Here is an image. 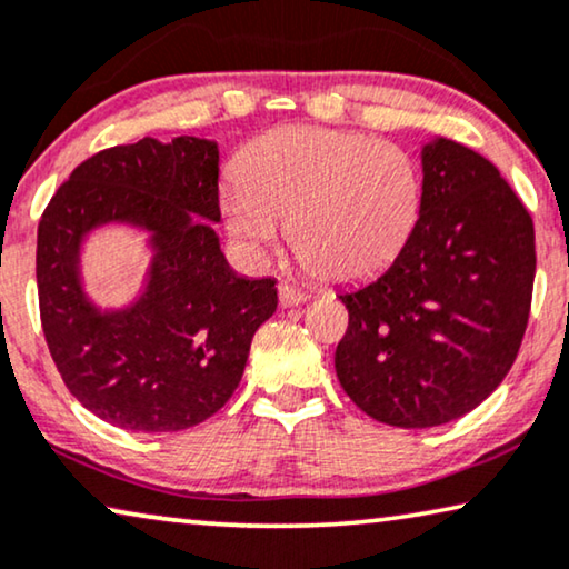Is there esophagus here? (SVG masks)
<instances>
[{
    "label": "esophagus",
    "mask_w": 569,
    "mask_h": 569,
    "mask_svg": "<svg viewBox=\"0 0 569 569\" xmlns=\"http://www.w3.org/2000/svg\"><path fill=\"white\" fill-rule=\"evenodd\" d=\"M277 292H279V305H282V308H295V305L305 302V292L295 290L290 284H279Z\"/></svg>",
    "instance_id": "obj_1"
}]
</instances>
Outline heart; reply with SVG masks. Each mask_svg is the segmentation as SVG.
Returning <instances> with one entry per match:
<instances>
[{
	"mask_svg": "<svg viewBox=\"0 0 569 569\" xmlns=\"http://www.w3.org/2000/svg\"><path fill=\"white\" fill-rule=\"evenodd\" d=\"M421 171L406 148L351 130L290 126L243 148L220 192L226 230L251 259L279 223L305 267L333 282L365 279L402 251L421 216Z\"/></svg>",
	"mask_w": 569,
	"mask_h": 569,
	"instance_id": "obj_1",
	"label": "heart"
}]
</instances>
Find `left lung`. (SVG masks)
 Wrapping results in <instances>:
<instances>
[{
	"label": "left lung",
	"instance_id": "obj_1",
	"mask_svg": "<svg viewBox=\"0 0 569 569\" xmlns=\"http://www.w3.org/2000/svg\"><path fill=\"white\" fill-rule=\"evenodd\" d=\"M423 200L380 277L336 295L346 395L375 421L431 428L475 410L503 382L529 323L533 223L500 171L449 138L421 146Z\"/></svg>",
	"mask_w": 569,
	"mask_h": 569
}]
</instances>
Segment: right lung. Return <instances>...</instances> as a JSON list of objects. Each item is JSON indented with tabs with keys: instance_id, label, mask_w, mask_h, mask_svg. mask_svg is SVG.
Masks as SVG:
<instances>
[{
	"instance_id": "1",
	"label": "right lung",
	"mask_w": 569,
	"mask_h": 569,
	"mask_svg": "<svg viewBox=\"0 0 569 569\" xmlns=\"http://www.w3.org/2000/svg\"><path fill=\"white\" fill-rule=\"evenodd\" d=\"M218 161V143L194 136L107 148L71 171L38 226L48 349L73 398L122 431H184L218 413L277 310L274 279L241 277L220 249ZM112 224L146 232L152 261L133 301L102 309L80 259Z\"/></svg>"
}]
</instances>
